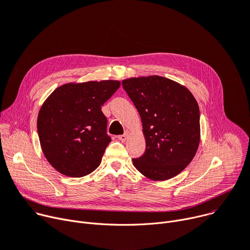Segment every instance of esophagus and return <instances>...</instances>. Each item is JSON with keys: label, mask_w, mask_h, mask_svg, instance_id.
Wrapping results in <instances>:
<instances>
[{"label": "esophagus", "mask_w": 250, "mask_h": 250, "mask_svg": "<svg viewBox=\"0 0 250 250\" xmlns=\"http://www.w3.org/2000/svg\"><path fill=\"white\" fill-rule=\"evenodd\" d=\"M127 137H128V132L127 131H125V134H124V135H121V136H119L118 137V139L120 140V141H125L126 139H127Z\"/></svg>", "instance_id": "1"}]
</instances>
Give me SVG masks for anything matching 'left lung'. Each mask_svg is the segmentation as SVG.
<instances>
[{
  "mask_svg": "<svg viewBox=\"0 0 250 250\" xmlns=\"http://www.w3.org/2000/svg\"><path fill=\"white\" fill-rule=\"evenodd\" d=\"M123 87L143 123L146 151L132 159L144 176L164 181L184 170L200 141V110L192 93L179 83L154 75L123 80Z\"/></svg>",
  "mask_w": 250,
  "mask_h": 250,
  "instance_id": "1",
  "label": "left lung"
}]
</instances>
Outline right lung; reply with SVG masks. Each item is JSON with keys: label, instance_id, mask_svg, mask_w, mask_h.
<instances>
[{"label": "right lung", "instance_id": "add662e5", "mask_svg": "<svg viewBox=\"0 0 250 250\" xmlns=\"http://www.w3.org/2000/svg\"><path fill=\"white\" fill-rule=\"evenodd\" d=\"M118 80L67 83L40 108L37 129L43 154L59 173L83 177L102 162L111 138L102 106L119 89Z\"/></svg>", "mask_w": 250, "mask_h": 250}]
</instances>
